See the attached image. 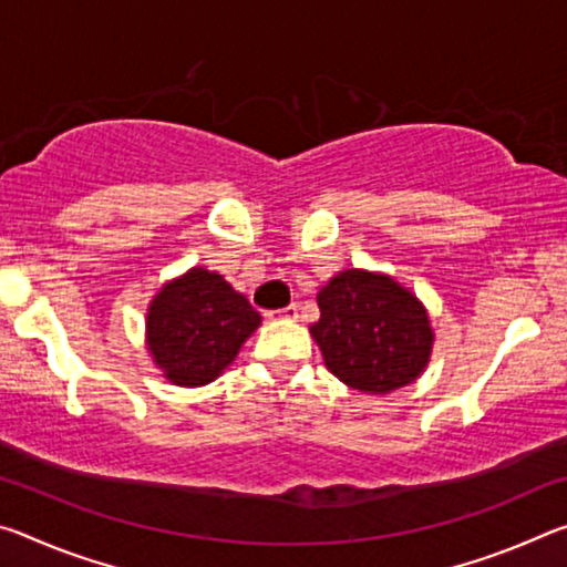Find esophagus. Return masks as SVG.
<instances>
[{"label": "esophagus", "mask_w": 567, "mask_h": 567, "mask_svg": "<svg viewBox=\"0 0 567 567\" xmlns=\"http://www.w3.org/2000/svg\"><path fill=\"white\" fill-rule=\"evenodd\" d=\"M297 312H300V307H297V305L292 302V305L282 307V310H275L272 315H275V318H280V320H295Z\"/></svg>", "instance_id": "34e87169"}]
</instances>
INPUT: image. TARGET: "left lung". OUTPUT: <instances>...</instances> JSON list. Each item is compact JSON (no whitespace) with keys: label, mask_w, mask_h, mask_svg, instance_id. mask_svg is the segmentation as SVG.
I'll list each match as a JSON object with an SVG mask.
<instances>
[{"label":"left lung","mask_w":567,"mask_h":567,"mask_svg":"<svg viewBox=\"0 0 567 567\" xmlns=\"http://www.w3.org/2000/svg\"><path fill=\"white\" fill-rule=\"evenodd\" d=\"M310 334L334 378L368 395L415 382L433 352L427 310L395 277L342 270L318 292Z\"/></svg>","instance_id":"obj_1"}]
</instances>
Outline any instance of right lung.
Masks as SVG:
<instances>
[{"label": "right lung", "instance_id": "obj_1", "mask_svg": "<svg viewBox=\"0 0 567 567\" xmlns=\"http://www.w3.org/2000/svg\"><path fill=\"white\" fill-rule=\"evenodd\" d=\"M260 322V312L223 275L192 267L150 302L147 350L169 382L199 388L237 358Z\"/></svg>", "mask_w": 567, "mask_h": 567}]
</instances>
